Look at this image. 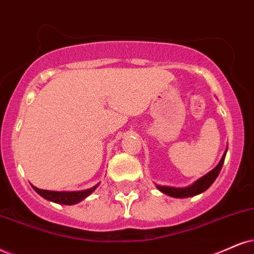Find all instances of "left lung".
Listing matches in <instances>:
<instances>
[{
  "instance_id": "1",
  "label": "left lung",
  "mask_w": 254,
  "mask_h": 254,
  "mask_svg": "<svg viewBox=\"0 0 254 254\" xmlns=\"http://www.w3.org/2000/svg\"><path fill=\"white\" fill-rule=\"evenodd\" d=\"M227 149L225 151L223 158L217 167L214 170H212L209 173L203 175L202 178H200L199 180H196L193 185H190L189 187H185V189H175V187H167V186H158V189L161 190L162 193L167 194L170 196H174V198H189V196L198 195V194L205 192L206 190L214 183V180L217 179V177L220 173L221 167H223L225 156H226Z\"/></svg>"
}]
</instances>
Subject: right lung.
Instances as JSON below:
<instances>
[{
  "label": "right lung",
  "instance_id": "1",
  "mask_svg": "<svg viewBox=\"0 0 254 254\" xmlns=\"http://www.w3.org/2000/svg\"><path fill=\"white\" fill-rule=\"evenodd\" d=\"M98 186L99 185H95V186L92 187V189L84 190H77V192H55V190H40L35 186H33V189L35 190L36 192L42 196V198L49 200V201L62 203V205H74V203L82 201L84 198H87V196L90 195Z\"/></svg>",
  "mask_w": 254,
  "mask_h": 254
}]
</instances>
